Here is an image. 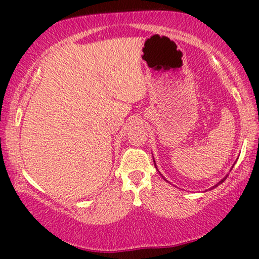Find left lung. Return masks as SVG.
<instances>
[{
    "mask_svg": "<svg viewBox=\"0 0 259 259\" xmlns=\"http://www.w3.org/2000/svg\"><path fill=\"white\" fill-rule=\"evenodd\" d=\"M226 177H227V176H226ZM226 177H225V178H224V179H222V181H221V182H219V183H218V184H217V185H214V186H213V187H217V186H218V185H219V184H222V183H223V182H224V181H225V179H226ZM213 187H212V188H213Z\"/></svg>",
    "mask_w": 259,
    "mask_h": 259,
    "instance_id": "1",
    "label": "left lung"
}]
</instances>
